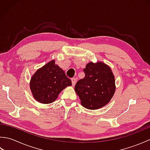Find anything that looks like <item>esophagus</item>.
<instances>
[{
	"label": "esophagus",
	"mask_w": 150,
	"mask_h": 150,
	"mask_svg": "<svg viewBox=\"0 0 150 150\" xmlns=\"http://www.w3.org/2000/svg\"><path fill=\"white\" fill-rule=\"evenodd\" d=\"M71 82H72V85L74 86L75 84V83H76V79L73 77V78H72L71 79Z\"/></svg>",
	"instance_id": "34e87169"
}]
</instances>
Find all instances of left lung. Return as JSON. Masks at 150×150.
<instances>
[{"label": "left lung", "instance_id": "left-lung-1", "mask_svg": "<svg viewBox=\"0 0 150 150\" xmlns=\"http://www.w3.org/2000/svg\"><path fill=\"white\" fill-rule=\"evenodd\" d=\"M83 71L84 78L75 86L81 104L89 110L103 108L110 101L115 91V77L111 68L102 62H91Z\"/></svg>", "mask_w": 150, "mask_h": 150}]
</instances>
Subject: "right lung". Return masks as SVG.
Masks as SVG:
<instances>
[{
	"label": "right lung",
	"mask_w": 150,
	"mask_h": 150,
	"mask_svg": "<svg viewBox=\"0 0 150 150\" xmlns=\"http://www.w3.org/2000/svg\"><path fill=\"white\" fill-rule=\"evenodd\" d=\"M30 89L35 99L42 104L55 101L59 94L71 81L54 60L37 69L30 81Z\"/></svg>",
	"instance_id": "add662e5"
}]
</instances>
